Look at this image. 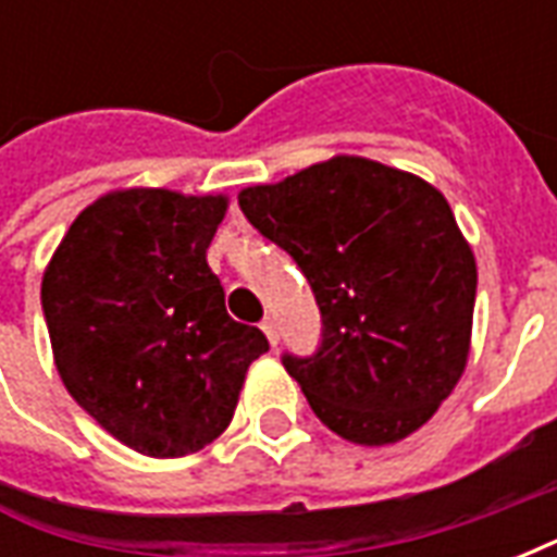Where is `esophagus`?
I'll return each mask as SVG.
<instances>
[{"label": "esophagus", "mask_w": 557, "mask_h": 557, "mask_svg": "<svg viewBox=\"0 0 557 557\" xmlns=\"http://www.w3.org/2000/svg\"><path fill=\"white\" fill-rule=\"evenodd\" d=\"M262 331H265L268 343H271V346H277L280 331H277V322H274V319H271V315H265V319H262Z\"/></svg>", "instance_id": "obj_1"}]
</instances>
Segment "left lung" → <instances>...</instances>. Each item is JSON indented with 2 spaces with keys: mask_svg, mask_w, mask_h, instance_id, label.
Listing matches in <instances>:
<instances>
[{
  "mask_svg": "<svg viewBox=\"0 0 557 557\" xmlns=\"http://www.w3.org/2000/svg\"><path fill=\"white\" fill-rule=\"evenodd\" d=\"M244 218L301 268L322 313L313 355L283 351L315 418L355 444L406 438L468 361L474 253L432 184L331 158L238 194Z\"/></svg>",
  "mask_w": 557,
  "mask_h": 557,
  "instance_id": "left-lung-1",
  "label": "left lung"
}]
</instances>
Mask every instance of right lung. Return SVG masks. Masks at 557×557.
<instances>
[{"label": "right lung", "instance_id": "1", "mask_svg": "<svg viewBox=\"0 0 557 557\" xmlns=\"http://www.w3.org/2000/svg\"><path fill=\"white\" fill-rule=\"evenodd\" d=\"M226 196L119 190L53 253L41 307L67 394L137 454L202 450L230 426L265 334L226 313L206 250Z\"/></svg>", "mask_w": 557, "mask_h": 557}]
</instances>
